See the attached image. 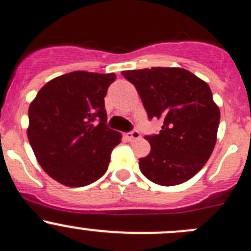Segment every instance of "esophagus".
Listing matches in <instances>:
<instances>
[{
	"mask_svg": "<svg viewBox=\"0 0 251 251\" xmlns=\"http://www.w3.org/2000/svg\"><path fill=\"white\" fill-rule=\"evenodd\" d=\"M126 138L128 139V142H133V140L135 139H139L140 133L138 132V130H133V132L127 133V134H126Z\"/></svg>",
	"mask_w": 251,
	"mask_h": 251,
	"instance_id": "34e87169",
	"label": "esophagus"
}]
</instances>
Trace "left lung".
Returning a JSON list of instances; mask_svg holds the SVG:
<instances>
[{
  "label": "left lung",
  "mask_w": 251,
  "mask_h": 251,
  "mask_svg": "<svg viewBox=\"0 0 251 251\" xmlns=\"http://www.w3.org/2000/svg\"><path fill=\"white\" fill-rule=\"evenodd\" d=\"M137 88L149 119L163 121L147 135L151 150L139 159L148 180L161 186L186 182L199 173L217 142L221 112L207 82L181 68L122 71Z\"/></svg>",
  "instance_id": "left-lung-1"
}]
</instances>
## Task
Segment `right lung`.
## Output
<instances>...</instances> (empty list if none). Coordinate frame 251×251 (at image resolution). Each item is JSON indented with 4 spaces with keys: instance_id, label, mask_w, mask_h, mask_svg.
<instances>
[{
    "instance_id": "add662e5",
    "label": "right lung",
    "mask_w": 251,
    "mask_h": 251,
    "mask_svg": "<svg viewBox=\"0 0 251 251\" xmlns=\"http://www.w3.org/2000/svg\"><path fill=\"white\" fill-rule=\"evenodd\" d=\"M114 80V74L74 71L45 83L30 103L28 140L43 170L58 182L82 187L108 169L122 139L106 124L104 97Z\"/></svg>"
}]
</instances>
